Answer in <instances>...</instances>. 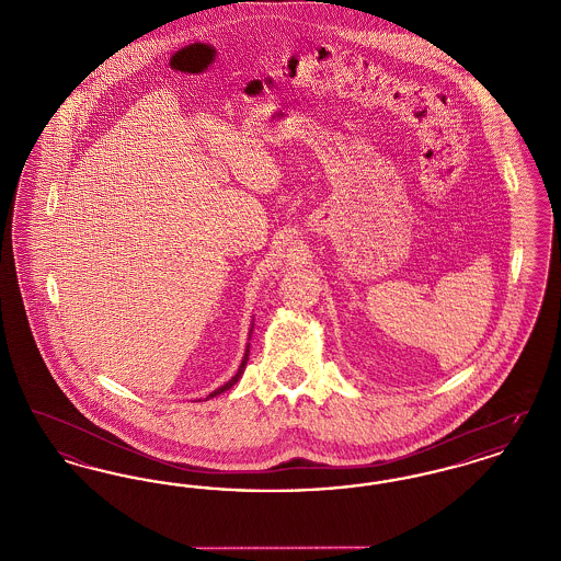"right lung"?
<instances>
[{
    "instance_id": "right-lung-1",
    "label": "right lung",
    "mask_w": 561,
    "mask_h": 561,
    "mask_svg": "<svg viewBox=\"0 0 561 561\" xmlns=\"http://www.w3.org/2000/svg\"><path fill=\"white\" fill-rule=\"evenodd\" d=\"M252 328H254V323H252ZM252 328H250V334H252ZM248 341H250V336H248ZM248 355H250V343H248V347H245V353H243V359H241L240 368H238V373H236V376H231L222 387H218L216 391H213L206 400H210V398H216V396H220V393H225V391H229L238 380L241 378V374H243V370H245V364H248Z\"/></svg>"
}]
</instances>
